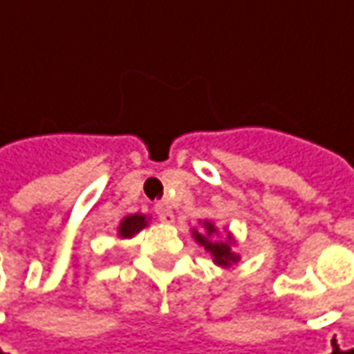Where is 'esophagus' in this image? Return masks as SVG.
<instances>
[{
    "label": "esophagus",
    "instance_id": "34e87169",
    "mask_svg": "<svg viewBox=\"0 0 354 354\" xmlns=\"http://www.w3.org/2000/svg\"><path fill=\"white\" fill-rule=\"evenodd\" d=\"M155 212H157L160 222H165V224H172L174 222V214H172V211H170V207L167 203H157L155 205Z\"/></svg>",
    "mask_w": 354,
    "mask_h": 354
}]
</instances>
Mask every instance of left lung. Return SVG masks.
Returning a JSON list of instances; mask_svg holds the SVG:
<instances>
[{
    "mask_svg": "<svg viewBox=\"0 0 354 354\" xmlns=\"http://www.w3.org/2000/svg\"><path fill=\"white\" fill-rule=\"evenodd\" d=\"M201 230H192V236L195 237V241L199 245L205 247V251H209L212 257V263L222 268H228L232 264H236L239 261V254L234 251L236 247V237L232 236V232H224L220 234L218 228L212 224L211 220H199Z\"/></svg>",
    "mask_w": 354,
    "mask_h": 354,
    "instance_id": "1",
    "label": "left lung"
}]
</instances>
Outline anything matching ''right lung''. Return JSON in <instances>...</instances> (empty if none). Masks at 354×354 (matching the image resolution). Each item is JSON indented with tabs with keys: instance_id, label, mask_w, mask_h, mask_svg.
Listing matches in <instances>:
<instances>
[{
	"instance_id": "obj_1",
	"label": "right lung",
	"mask_w": 354,
	"mask_h": 354,
	"mask_svg": "<svg viewBox=\"0 0 354 354\" xmlns=\"http://www.w3.org/2000/svg\"><path fill=\"white\" fill-rule=\"evenodd\" d=\"M147 224H149V216L140 214V212L128 214V216H124V218L120 220V224H118V237L130 239V237H134L138 232H142Z\"/></svg>"
}]
</instances>
